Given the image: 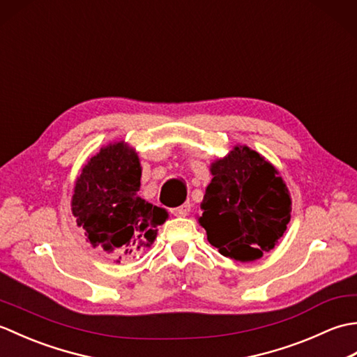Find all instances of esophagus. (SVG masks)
Instances as JSON below:
<instances>
[{
    "label": "esophagus",
    "mask_w": 357,
    "mask_h": 357,
    "mask_svg": "<svg viewBox=\"0 0 357 357\" xmlns=\"http://www.w3.org/2000/svg\"><path fill=\"white\" fill-rule=\"evenodd\" d=\"M170 211H172V215H174V216H187L188 211H190V202H185V204H183V206L174 207Z\"/></svg>",
    "instance_id": "esophagus-1"
}]
</instances>
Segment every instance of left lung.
<instances>
[{"label": "left lung", "instance_id": "8db88e82", "mask_svg": "<svg viewBox=\"0 0 357 357\" xmlns=\"http://www.w3.org/2000/svg\"><path fill=\"white\" fill-rule=\"evenodd\" d=\"M213 179L201 204L199 224L219 253L250 262L275 248L291 218L290 193L279 172L247 146L210 165Z\"/></svg>", "mask_w": 357, "mask_h": 357}]
</instances>
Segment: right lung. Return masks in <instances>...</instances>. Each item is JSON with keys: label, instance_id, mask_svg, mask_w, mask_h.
I'll return each mask as SVG.
<instances>
[{"label": "right lung", "instance_id": "add662e5", "mask_svg": "<svg viewBox=\"0 0 357 357\" xmlns=\"http://www.w3.org/2000/svg\"><path fill=\"white\" fill-rule=\"evenodd\" d=\"M141 164L126 142L109 144L89 159L75 184L72 213L87 241L118 261L150 247L167 211L138 195Z\"/></svg>", "mask_w": 357, "mask_h": 357}]
</instances>
